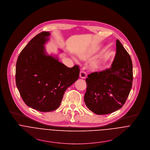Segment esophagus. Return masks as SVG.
<instances>
[{"mask_svg": "<svg viewBox=\"0 0 150 150\" xmlns=\"http://www.w3.org/2000/svg\"><path fill=\"white\" fill-rule=\"evenodd\" d=\"M79 76H80V78L81 79H85L86 77V73L84 71H80Z\"/></svg>", "mask_w": 150, "mask_h": 150, "instance_id": "esophagus-1", "label": "esophagus"}]
</instances>
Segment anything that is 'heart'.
<instances>
[{"instance_id":"heart-1","label":"heart","mask_w":150,"mask_h":150,"mask_svg":"<svg viewBox=\"0 0 150 150\" xmlns=\"http://www.w3.org/2000/svg\"><path fill=\"white\" fill-rule=\"evenodd\" d=\"M99 49H100V46H97L94 48L88 50V51L86 52L80 53L78 55L79 58L81 60H87L90 57H91L95 52L98 51ZM100 61H101V58H97L96 59H94L92 61H91V62L89 63V67L92 69L96 68L98 66V65L99 64V63H100Z\"/></svg>"}]
</instances>
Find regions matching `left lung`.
I'll use <instances>...</instances> for the list:
<instances>
[{
  "mask_svg": "<svg viewBox=\"0 0 150 150\" xmlns=\"http://www.w3.org/2000/svg\"><path fill=\"white\" fill-rule=\"evenodd\" d=\"M133 68L130 55L120 42L116 40V54L110 69L95 71L86 79L84 101L98 115L108 114L125 104L132 86Z\"/></svg>",
  "mask_w": 150,
  "mask_h": 150,
  "instance_id": "1",
  "label": "left lung"
}]
</instances>
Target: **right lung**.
Returning a JSON list of instances; mask_svg holds the SVG:
<instances>
[{
    "mask_svg": "<svg viewBox=\"0 0 150 150\" xmlns=\"http://www.w3.org/2000/svg\"><path fill=\"white\" fill-rule=\"evenodd\" d=\"M50 35L49 31H43L33 38L16 64V85L22 99L28 107L42 112L59 107L65 90L78 79L80 73L77 65L69 68L59 62L58 54L47 53L45 45Z\"/></svg>",
    "mask_w": 150,
    "mask_h": 150,
    "instance_id": "add662e5",
    "label": "right lung"
}]
</instances>
